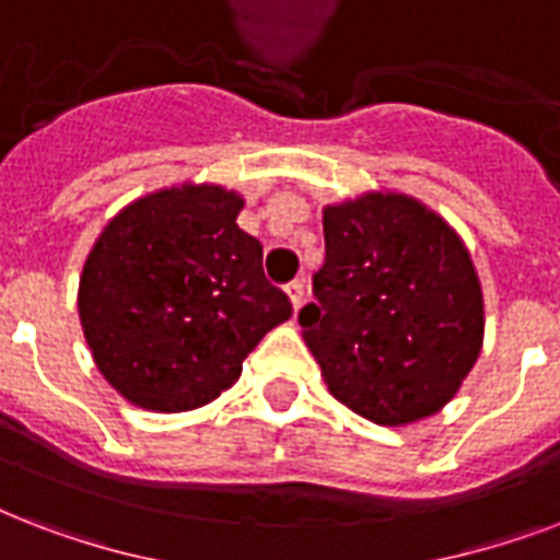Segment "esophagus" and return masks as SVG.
<instances>
[{
    "mask_svg": "<svg viewBox=\"0 0 560 560\" xmlns=\"http://www.w3.org/2000/svg\"><path fill=\"white\" fill-rule=\"evenodd\" d=\"M284 290H288L290 305H293V311H299V307H302V302H305V284H302V281H290Z\"/></svg>",
    "mask_w": 560,
    "mask_h": 560,
    "instance_id": "obj_1",
    "label": "esophagus"
}]
</instances>
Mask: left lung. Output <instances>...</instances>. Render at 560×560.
I'll list each match as a JSON object with an SVG mask.
<instances>
[{
	"mask_svg": "<svg viewBox=\"0 0 560 560\" xmlns=\"http://www.w3.org/2000/svg\"><path fill=\"white\" fill-rule=\"evenodd\" d=\"M323 229L316 302L299 325L328 392L374 424L439 412L482 351L468 246L424 202L395 191L325 206Z\"/></svg>",
	"mask_w": 560,
	"mask_h": 560,
	"instance_id": "obj_1",
	"label": "left lung"
}]
</instances>
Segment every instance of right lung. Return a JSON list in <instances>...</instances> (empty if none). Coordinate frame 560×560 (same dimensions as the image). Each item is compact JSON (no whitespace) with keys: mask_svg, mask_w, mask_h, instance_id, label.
Here are the masks:
<instances>
[{"mask_svg":"<svg viewBox=\"0 0 560 560\" xmlns=\"http://www.w3.org/2000/svg\"><path fill=\"white\" fill-rule=\"evenodd\" d=\"M244 197L171 186L118 211L86 255L78 314L104 381L130 404L186 412L241 377L246 354L293 307L237 226Z\"/></svg>","mask_w":560,"mask_h":560,"instance_id":"obj_1","label":"right lung"}]
</instances>
